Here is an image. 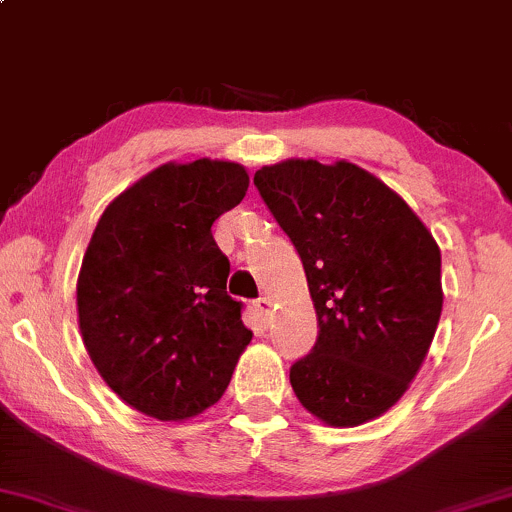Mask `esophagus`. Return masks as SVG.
<instances>
[{"label":"esophagus","instance_id":"esophagus-1","mask_svg":"<svg viewBox=\"0 0 512 512\" xmlns=\"http://www.w3.org/2000/svg\"><path fill=\"white\" fill-rule=\"evenodd\" d=\"M255 308L260 310L262 315H267V313H269V308H272V301H269L267 296H260V298H257V301H255Z\"/></svg>","mask_w":512,"mask_h":512}]
</instances>
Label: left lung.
Masks as SVG:
<instances>
[{"label":"left lung","mask_w":512,"mask_h":512,"mask_svg":"<svg viewBox=\"0 0 512 512\" xmlns=\"http://www.w3.org/2000/svg\"><path fill=\"white\" fill-rule=\"evenodd\" d=\"M255 187L301 255L317 342L291 387L330 426H361L407 392L443 310L440 250L383 180L354 163L264 166Z\"/></svg>","instance_id":"left-lung-1"}]
</instances>
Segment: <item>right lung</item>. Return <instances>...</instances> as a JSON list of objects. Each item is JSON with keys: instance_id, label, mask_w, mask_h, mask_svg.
I'll use <instances>...</instances> for the list:
<instances>
[{"instance_id": "right-lung-1", "label": "right lung", "mask_w": 512, "mask_h": 512, "mask_svg": "<svg viewBox=\"0 0 512 512\" xmlns=\"http://www.w3.org/2000/svg\"><path fill=\"white\" fill-rule=\"evenodd\" d=\"M248 185L231 161L166 163L113 199L93 231L76 284L81 337L110 390L146 416L202 414L250 344L211 236Z\"/></svg>"}]
</instances>
